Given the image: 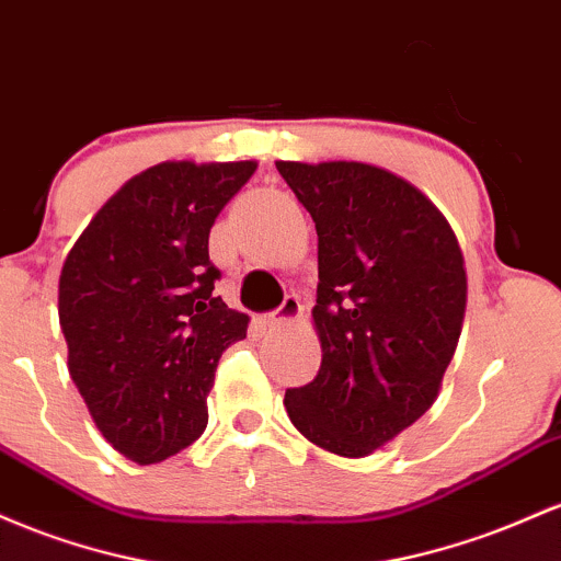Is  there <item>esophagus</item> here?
Here are the masks:
<instances>
[{"mask_svg":"<svg viewBox=\"0 0 561 561\" xmlns=\"http://www.w3.org/2000/svg\"><path fill=\"white\" fill-rule=\"evenodd\" d=\"M301 318V301L297 297H286L283 305L267 318V325H283V323H291V320Z\"/></svg>","mask_w":561,"mask_h":561,"instance_id":"esophagus-1","label":"esophagus"}]
</instances>
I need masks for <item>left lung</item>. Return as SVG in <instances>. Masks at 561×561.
<instances>
[{"instance_id":"1","label":"left lung","mask_w":561,"mask_h":561,"mask_svg":"<svg viewBox=\"0 0 561 561\" xmlns=\"http://www.w3.org/2000/svg\"><path fill=\"white\" fill-rule=\"evenodd\" d=\"M318 230V376L286 389L318 448L363 458L437 400L467 312L448 219L416 185L360 161H275Z\"/></svg>"}]
</instances>
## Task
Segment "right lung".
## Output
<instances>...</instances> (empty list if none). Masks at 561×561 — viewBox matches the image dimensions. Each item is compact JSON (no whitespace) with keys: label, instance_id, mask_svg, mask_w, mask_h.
<instances>
[{"label":"right lung","instance_id":"1","mask_svg":"<svg viewBox=\"0 0 561 561\" xmlns=\"http://www.w3.org/2000/svg\"><path fill=\"white\" fill-rule=\"evenodd\" d=\"M256 161H163L124 182L62 262L68 374L103 437L148 467L196 443L249 314L214 297L209 230Z\"/></svg>","mask_w":561,"mask_h":561}]
</instances>
